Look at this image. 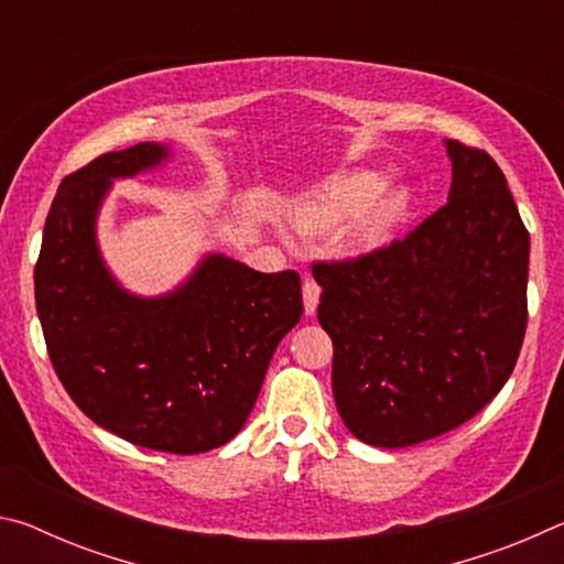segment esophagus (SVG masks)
I'll use <instances>...</instances> for the list:
<instances>
[{"label":"esophagus","mask_w":564,"mask_h":564,"mask_svg":"<svg viewBox=\"0 0 564 564\" xmlns=\"http://www.w3.org/2000/svg\"><path fill=\"white\" fill-rule=\"evenodd\" d=\"M318 299H321V285L313 281V279H305L303 281V308L305 313H316V305H318Z\"/></svg>","instance_id":"34e87169"}]
</instances>
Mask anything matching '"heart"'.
Returning a JSON list of instances; mask_svg holds the SVG:
<instances>
[{
	"mask_svg": "<svg viewBox=\"0 0 564 564\" xmlns=\"http://www.w3.org/2000/svg\"><path fill=\"white\" fill-rule=\"evenodd\" d=\"M386 184V176L373 169L343 171L295 198L291 221L303 234H328L352 221L346 234V248L350 253H368L388 241L410 206L408 188L383 191Z\"/></svg>",
	"mask_w": 564,
	"mask_h": 564,
	"instance_id": "heart-1",
	"label": "heart"
}]
</instances>
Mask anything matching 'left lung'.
Instances as JSON below:
<instances>
[{
    "instance_id": "left-lung-1",
    "label": "left lung",
    "mask_w": 564,
    "mask_h": 564,
    "mask_svg": "<svg viewBox=\"0 0 564 564\" xmlns=\"http://www.w3.org/2000/svg\"><path fill=\"white\" fill-rule=\"evenodd\" d=\"M447 204L405 238L313 263L348 431L408 447L455 431L508 383L528 328L530 234L490 154L445 141Z\"/></svg>"
}]
</instances>
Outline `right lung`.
Here are the masks:
<instances>
[{
    "mask_svg": "<svg viewBox=\"0 0 564 564\" xmlns=\"http://www.w3.org/2000/svg\"><path fill=\"white\" fill-rule=\"evenodd\" d=\"M164 144L101 154L62 181L34 269L46 350L82 413L133 445L196 455L251 415L281 338L303 316L301 275L212 253L176 291L121 289L97 243L111 178L156 169Z\"/></svg>",
    "mask_w": 564,
    "mask_h": 564,
    "instance_id": "right-lung-1",
    "label": "right lung"
}]
</instances>
